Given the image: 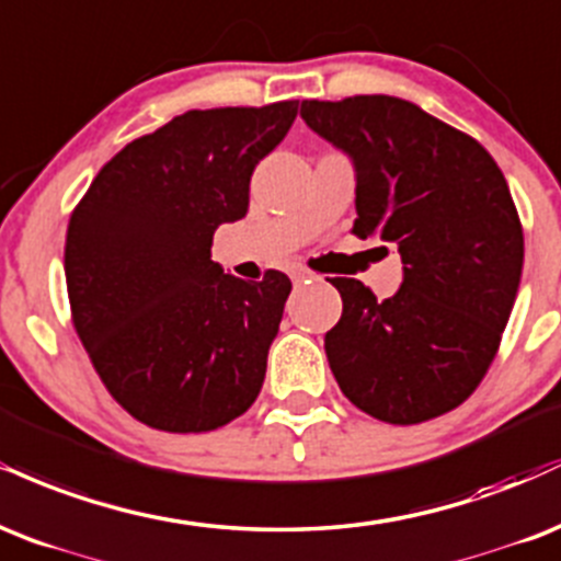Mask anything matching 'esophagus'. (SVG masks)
I'll use <instances>...</instances> for the list:
<instances>
[{"label":"esophagus","mask_w":561,"mask_h":561,"mask_svg":"<svg viewBox=\"0 0 561 561\" xmlns=\"http://www.w3.org/2000/svg\"><path fill=\"white\" fill-rule=\"evenodd\" d=\"M291 278H294V283H307L309 278H312V270H307V267H294L291 270Z\"/></svg>","instance_id":"esophagus-1"}]
</instances>
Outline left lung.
Here are the masks:
<instances>
[{
  "instance_id": "8db88e82",
  "label": "left lung",
  "mask_w": 561,
  "mask_h": 561,
  "mask_svg": "<svg viewBox=\"0 0 561 561\" xmlns=\"http://www.w3.org/2000/svg\"><path fill=\"white\" fill-rule=\"evenodd\" d=\"M301 117L354 162V233L397 243L404 265L383 301L331 280L344 312L325 333L328 365L375 420L438 417L483 380L515 307L525 247L504 173L476 138L399 96L307 99Z\"/></svg>"
}]
</instances>
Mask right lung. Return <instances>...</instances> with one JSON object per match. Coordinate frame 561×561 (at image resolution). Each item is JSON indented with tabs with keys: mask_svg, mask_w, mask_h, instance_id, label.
Masks as SVG:
<instances>
[{
	"mask_svg": "<svg viewBox=\"0 0 561 561\" xmlns=\"http://www.w3.org/2000/svg\"><path fill=\"white\" fill-rule=\"evenodd\" d=\"M299 102L188 110L125 144L70 215L65 278L78 339L138 423L204 433L260 397L291 280L222 273L213 236L249 209V181Z\"/></svg>",
	"mask_w": 561,
	"mask_h": 561,
	"instance_id": "obj_1",
	"label": "right lung"
}]
</instances>
